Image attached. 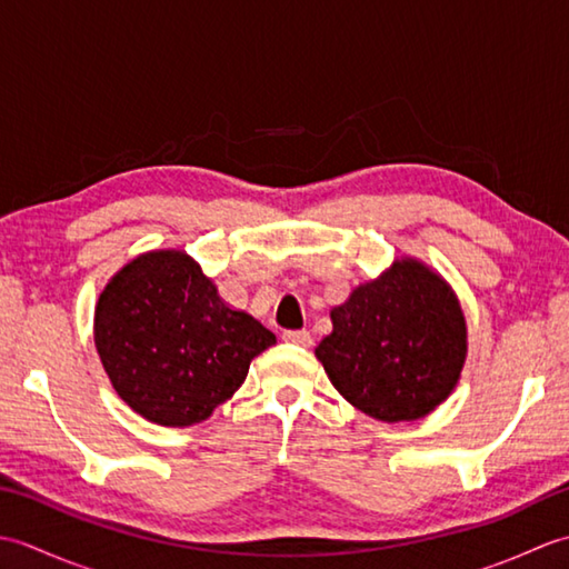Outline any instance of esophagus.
<instances>
[{"instance_id":"esophagus-1","label":"esophagus","mask_w":569,"mask_h":569,"mask_svg":"<svg viewBox=\"0 0 569 569\" xmlns=\"http://www.w3.org/2000/svg\"><path fill=\"white\" fill-rule=\"evenodd\" d=\"M283 340L298 345V347H310L312 345V335L308 330H286Z\"/></svg>"}]
</instances>
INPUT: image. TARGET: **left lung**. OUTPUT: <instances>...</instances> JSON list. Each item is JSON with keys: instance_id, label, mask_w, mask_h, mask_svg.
<instances>
[{"instance_id": "8db88e82", "label": "left lung", "mask_w": 569, "mask_h": 569, "mask_svg": "<svg viewBox=\"0 0 569 569\" xmlns=\"http://www.w3.org/2000/svg\"><path fill=\"white\" fill-rule=\"evenodd\" d=\"M318 345L332 386L383 422L416 420L440 406L467 352L465 316L438 273L406 259L332 308Z\"/></svg>"}]
</instances>
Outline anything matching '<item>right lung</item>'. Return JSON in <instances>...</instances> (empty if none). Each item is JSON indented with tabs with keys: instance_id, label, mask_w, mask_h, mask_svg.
Returning <instances> with one entry per match:
<instances>
[{
	"instance_id": "1",
	"label": "right lung",
	"mask_w": 569,
	"mask_h": 569,
	"mask_svg": "<svg viewBox=\"0 0 569 569\" xmlns=\"http://www.w3.org/2000/svg\"><path fill=\"white\" fill-rule=\"evenodd\" d=\"M273 332L232 310L183 251H149L100 296L94 345L114 391L151 422L208 418L247 379Z\"/></svg>"
}]
</instances>
